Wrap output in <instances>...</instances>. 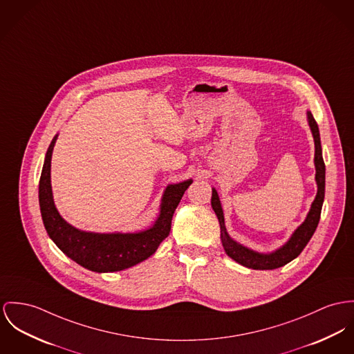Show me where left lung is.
<instances>
[{
	"label": "left lung",
	"instance_id": "1",
	"mask_svg": "<svg viewBox=\"0 0 354 354\" xmlns=\"http://www.w3.org/2000/svg\"><path fill=\"white\" fill-rule=\"evenodd\" d=\"M307 120L310 129L313 132L314 142H315V180L318 185V192L317 196L311 205V209L304 219V222L300 225L299 227L292 233L291 239L274 250L272 253L264 254L254 252L244 245L236 243L229 237L226 233L225 227V218H223V212L221 207V201L218 198L217 191L213 189V195H212V207L214 213L217 214L219 226H221V241L223 245V249L229 257H232L234 261L239 264L244 266L246 268L252 270H276L280 268L290 261H292L295 257H298L300 252L304 249V246L310 241L313 237L321 218V212H322V205L325 199V162L322 158V147H321V137H319V129L318 125L311 114V111H307Z\"/></svg>",
	"mask_w": 354,
	"mask_h": 354
}]
</instances>
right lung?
Masks as SVG:
<instances>
[{"instance_id": "add662e5", "label": "right lung", "mask_w": 354, "mask_h": 354, "mask_svg": "<svg viewBox=\"0 0 354 354\" xmlns=\"http://www.w3.org/2000/svg\"><path fill=\"white\" fill-rule=\"evenodd\" d=\"M53 138L39 182V203L44 227L56 246L71 260L94 272H115L131 268L152 256L169 234L171 221L185 191L192 180L169 185L164 191L160 214L155 225L138 233H91L75 229L60 217L51 189Z\"/></svg>"}]
</instances>
